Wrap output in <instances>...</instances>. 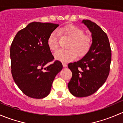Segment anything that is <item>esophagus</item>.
<instances>
[{
  "label": "esophagus",
  "mask_w": 123,
  "mask_h": 123,
  "mask_svg": "<svg viewBox=\"0 0 123 123\" xmlns=\"http://www.w3.org/2000/svg\"><path fill=\"white\" fill-rule=\"evenodd\" d=\"M62 65L64 67H67V64L65 62H62Z\"/></svg>",
  "instance_id": "34e87169"
}]
</instances>
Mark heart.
<instances>
[{"mask_svg":"<svg viewBox=\"0 0 123 123\" xmlns=\"http://www.w3.org/2000/svg\"><path fill=\"white\" fill-rule=\"evenodd\" d=\"M62 36L70 39L67 46L68 50H61L55 54L56 59L63 62L74 60L77 56L82 58L86 55L91 49L93 38L89 34H85L81 28L72 24L64 26L58 30ZM48 46L52 52H56L59 49V34L56 31L50 33L48 38Z\"/></svg>","mask_w":123,"mask_h":123,"instance_id":"heart-1","label":"heart"}]
</instances>
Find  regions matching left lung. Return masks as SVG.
Segmentation results:
<instances>
[{
  "label": "left lung",
  "instance_id": "8db88e82",
  "mask_svg": "<svg viewBox=\"0 0 123 123\" xmlns=\"http://www.w3.org/2000/svg\"><path fill=\"white\" fill-rule=\"evenodd\" d=\"M82 23L92 33V46L82 59L68 65L72 72L68 87L71 93L79 98L92 95L105 83L111 62V46L106 33L91 21L84 19Z\"/></svg>",
  "mask_w": 123,
  "mask_h": 123
}]
</instances>
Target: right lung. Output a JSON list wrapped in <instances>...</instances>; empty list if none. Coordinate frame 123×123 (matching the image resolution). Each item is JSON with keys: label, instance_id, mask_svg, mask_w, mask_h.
Wrapping results in <instances>:
<instances>
[{"label": "right lung", "instance_id": "1", "mask_svg": "<svg viewBox=\"0 0 123 123\" xmlns=\"http://www.w3.org/2000/svg\"><path fill=\"white\" fill-rule=\"evenodd\" d=\"M58 25L33 22L19 31L12 41L10 49L12 77L28 97H46L55 77L62 69V63L54 61L48 46L49 35Z\"/></svg>", "mask_w": 123, "mask_h": 123}]
</instances>
